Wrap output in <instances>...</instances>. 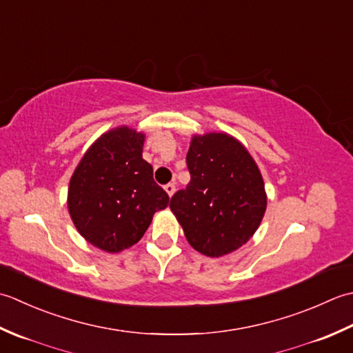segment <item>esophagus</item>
Returning <instances> with one entry per match:
<instances>
[{
	"mask_svg": "<svg viewBox=\"0 0 353 353\" xmlns=\"http://www.w3.org/2000/svg\"><path fill=\"white\" fill-rule=\"evenodd\" d=\"M164 190H166V193H168L169 196H172L175 193V184L174 183L166 184V185H164Z\"/></svg>",
	"mask_w": 353,
	"mask_h": 353,
	"instance_id": "obj_1",
	"label": "esophagus"
}]
</instances>
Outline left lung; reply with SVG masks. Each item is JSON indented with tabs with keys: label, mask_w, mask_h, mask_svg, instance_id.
Segmentation results:
<instances>
[{
	"label": "left lung",
	"mask_w": 353,
	"mask_h": 353,
	"mask_svg": "<svg viewBox=\"0 0 353 353\" xmlns=\"http://www.w3.org/2000/svg\"><path fill=\"white\" fill-rule=\"evenodd\" d=\"M190 183L170 199L187 242L208 257L233 253L253 237L267 210L261 170L242 143L227 132L193 135Z\"/></svg>",
	"instance_id": "1"
}]
</instances>
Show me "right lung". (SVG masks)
<instances>
[{"label":"right lung","mask_w":353,"mask_h":353,"mask_svg":"<svg viewBox=\"0 0 353 353\" xmlns=\"http://www.w3.org/2000/svg\"><path fill=\"white\" fill-rule=\"evenodd\" d=\"M145 134L129 126L110 129L79 161L68 185V212L77 232L106 253L139 242L169 195L143 160Z\"/></svg>","instance_id":"right-lung-1"}]
</instances>
